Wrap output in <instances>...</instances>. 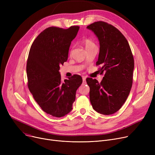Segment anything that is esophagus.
<instances>
[{
	"label": "esophagus",
	"mask_w": 155,
	"mask_h": 155,
	"mask_svg": "<svg viewBox=\"0 0 155 155\" xmlns=\"http://www.w3.org/2000/svg\"><path fill=\"white\" fill-rule=\"evenodd\" d=\"M82 80H83V82L85 83L86 81V77H82Z\"/></svg>",
	"instance_id": "esophagus-1"
}]
</instances>
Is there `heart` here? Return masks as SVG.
<instances>
[{
    "label": "heart",
    "instance_id": "obj_1",
    "mask_svg": "<svg viewBox=\"0 0 155 155\" xmlns=\"http://www.w3.org/2000/svg\"><path fill=\"white\" fill-rule=\"evenodd\" d=\"M84 45L85 46L86 49H88V48H91L92 46H95V45L94 44V43L91 40V39H86L84 41Z\"/></svg>",
    "mask_w": 155,
    "mask_h": 155
}]
</instances>
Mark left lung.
<instances>
[{
  "label": "left lung",
  "mask_w": 155,
  "mask_h": 155,
  "mask_svg": "<svg viewBox=\"0 0 155 155\" xmlns=\"http://www.w3.org/2000/svg\"><path fill=\"white\" fill-rule=\"evenodd\" d=\"M98 38L100 51L96 65L104 77L101 83L87 78L90 101L93 109L104 115L118 111L131 91L134 58L126 38L116 28L104 21L95 22L87 27Z\"/></svg>",
  "instance_id": "obj_1"
}]
</instances>
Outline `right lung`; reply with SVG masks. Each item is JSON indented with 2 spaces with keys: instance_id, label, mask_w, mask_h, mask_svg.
Here are the masks:
<instances>
[{
  "instance_id": "obj_1",
  "label": "right lung",
  "mask_w": 155,
  "mask_h": 155,
  "mask_svg": "<svg viewBox=\"0 0 155 155\" xmlns=\"http://www.w3.org/2000/svg\"><path fill=\"white\" fill-rule=\"evenodd\" d=\"M79 28H48L37 36L29 50L26 64L29 90L42 110L53 117H63L71 110L76 91L82 83L78 75L62 81L59 72L67 61L71 42Z\"/></svg>"
}]
</instances>
